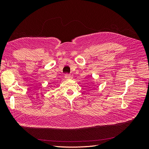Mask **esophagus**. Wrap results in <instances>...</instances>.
<instances>
[{
    "label": "esophagus",
    "mask_w": 149,
    "mask_h": 149,
    "mask_svg": "<svg viewBox=\"0 0 149 149\" xmlns=\"http://www.w3.org/2000/svg\"><path fill=\"white\" fill-rule=\"evenodd\" d=\"M65 78L66 79H71V78H72V76H71V75L69 74H66L65 75Z\"/></svg>",
    "instance_id": "1"
}]
</instances>
